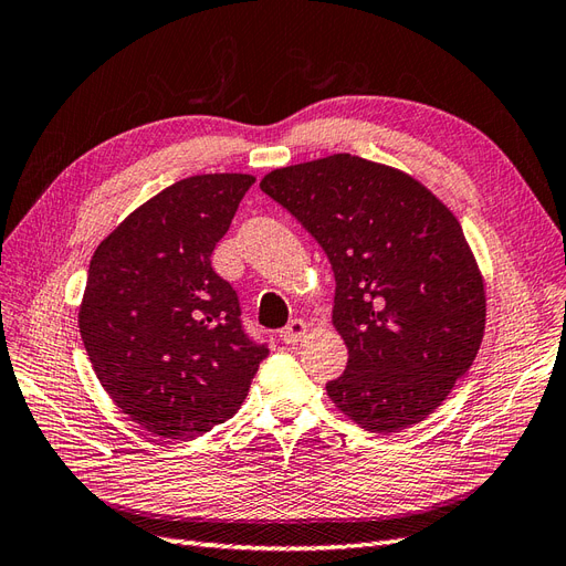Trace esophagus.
<instances>
[{"label":"esophagus","mask_w":566,"mask_h":566,"mask_svg":"<svg viewBox=\"0 0 566 566\" xmlns=\"http://www.w3.org/2000/svg\"><path fill=\"white\" fill-rule=\"evenodd\" d=\"M308 336V325L303 319H292L289 325L280 332V338L284 344H298L303 338Z\"/></svg>","instance_id":"obj_1"}]
</instances>
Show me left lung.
I'll return each instance as SVG.
<instances>
[{"label": "left lung", "instance_id": "left-lung-1", "mask_svg": "<svg viewBox=\"0 0 566 566\" xmlns=\"http://www.w3.org/2000/svg\"><path fill=\"white\" fill-rule=\"evenodd\" d=\"M261 189L325 249L332 325L348 348L336 410L391 433L422 422L472 367L486 286L453 211L412 175L332 154L268 172Z\"/></svg>", "mask_w": 566, "mask_h": 566}]
</instances>
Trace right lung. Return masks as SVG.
<instances>
[{"label":"right lung","mask_w":566,"mask_h":566,"mask_svg":"<svg viewBox=\"0 0 566 566\" xmlns=\"http://www.w3.org/2000/svg\"><path fill=\"white\" fill-rule=\"evenodd\" d=\"M244 172L191 175L158 191L96 247L77 325L120 412L164 441L230 419L268 348L241 329L239 298L211 268Z\"/></svg>","instance_id":"obj_1"}]
</instances>
